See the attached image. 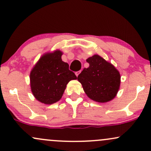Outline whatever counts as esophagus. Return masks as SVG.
I'll list each match as a JSON object with an SVG mask.
<instances>
[{
  "instance_id": "1",
  "label": "esophagus",
  "mask_w": 151,
  "mask_h": 151,
  "mask_svg": "<svg viewBox=\"0 0 151 151\" xmlns=\"http://www.w3.org/2000/svg\"><path fill=\"white\" fill-rule=\"evenodd\" d=\"M80 73H81V70H79V71H77V72H76L75 74L77 75V77H78V75H79V74Z\"/></svg>"
}]
</instances>
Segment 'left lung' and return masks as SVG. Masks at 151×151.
<instances>
[{"instance_id":"8db88e82","label":"left lung","mask_w":151,"mask_h":151,"mask_svg":"<svg viewBox=\"0 0 151 151\" xmlns=\"http://www.w3.org/2000/svg\"><path fill=\"white\" fill-rule=\"evenodd\" d=\"M88 68H84L77 79L91 99L107 102L115 97L120 86L121 76L113 65L97 55L88 58Z\"/></svg>"}]
</instances>
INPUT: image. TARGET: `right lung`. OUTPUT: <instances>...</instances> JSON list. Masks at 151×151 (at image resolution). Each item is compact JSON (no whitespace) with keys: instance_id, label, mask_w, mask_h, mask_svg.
<instances>
[{"instance_id":"obj_1","label":"right lung","mask_w":151,"mask_h":151,"mask_svg":"<svg viewBox=\"0 0 151 151\" xmlns=\"http://www.w3.org/2000/svg\"><path fill=\"white\" fill-rule=\"evenodd\" d=\"M62 53L57 50L40 59L30 73L32 92L38 101L52 104L61 99L66 86L72 79H77L69 65L62 60Z\"/></svg>"}]
</instances>
